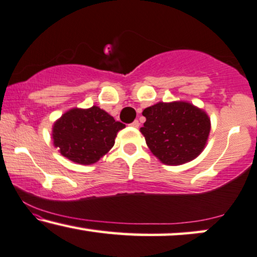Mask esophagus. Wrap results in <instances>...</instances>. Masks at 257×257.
<instances>
[{"label": "esophagus", "mask_w": 257, "mask_h": 257, "mask_svg": "<svg viewBox=\"0 0 257 257\" xmlns=\"http://www.w3.org/2000/svg\"><path fill=\"white\" fill-rule=\"evenodd\" d=\"M130 125H132V127H134V128H139L140 127V122L137 121V120H135Z\"/></svg>", "instance_id": "obj_1"}]
</instances>
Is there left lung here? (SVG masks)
<instances>
[{"instance_id": "1", "label": "left lung", "mask_w": 257, "mask_h": 257, "mask_svg": "<svg viewBox=\"0 0 257 257\" xmlns=\"http://www.w3.org/2000/svg\"><path fill=\"white\" fill-rule=\"evenodd\" d=\"M141 133L151 153L166 165L194 160L207 142L211 120L204 110L186 101L158 102L143 110Z\"/></svg>"}]
</instances>
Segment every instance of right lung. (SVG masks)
I'll return each mask as SVG.
<instances>
[{
	"mask_svg": "<svg viewBox=\"0 0 257 257\" xmlns=\"http://www.w3.org/2000/svg\"><path fill=\"white\" fill-rule=\"evenodd\" d=\"M124 127L96 106L88 109L73 108L53 124V144L67 160L89 165L113 148L118 130Z\"/></svg>",
	"mask_w": 257,
	"mask_h": 257,
	"instance_id": "add662e5",
	"label": "right lung"
}]
</instances>
